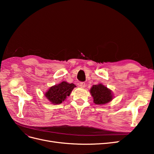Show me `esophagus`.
I'll return each mask as SVG.
<instances>
[{
  "instance_id": "1",
  "label": "esophagus",
  "mask_w": 154,
  "mask_h": 154,
  "mask_svg": "<svg viewBox=\"0 0 154 154\" xmlns=\"http://www.w3.org/2000/svg\"><path fill=\"white\" fill-rule=\"evenodd\" d=\"M79 86H80L81 88H85L86 85H85V83L84 82H81L79 83Z\"/></svg>"
}]
</instances>
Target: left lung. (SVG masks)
Returning a JSON list of instances; mask_svg holds the SVG:
<instances>
[{
	"instance_id": "1",
	"label": "left lung",
	"mask_w": 154,
	"mask_h": 154,
	"mask_svg": "<svg viewBox=\"0 0 154 154\" xmlns=\"http://www.w3.org/2000/svg\"><path fill=\"white\" fill-rule=\"evenodd\" d=\"M90 93L93 97V102L96 105L106 104L114 98L112 91L102 83L93 85L90 89Z\"/></svg>"
}]
</instances>
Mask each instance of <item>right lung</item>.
Here are the masks:
<instances>
[{
    "label": "right lung",
    "mask_w": 154,
    "mask_h": 154,
    "mask_svg": "<svg viewBox=\"0 0 154 154\" xmlns=\"http://www.w3.org/2000/svg\"><path fill=\"white\" fill-rule=\"evenodd\" d=\"M76 87L74 83H69L63 81L57 85L51 87L45 93L44 96L49 101L50 103L59 105L66 100Z\"/></svg>",
    "instance_id": "1"
}]
</instances>
